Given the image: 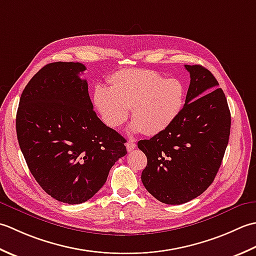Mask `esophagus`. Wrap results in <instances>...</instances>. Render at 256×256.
Here are the masks:
<instances>
[{
  "label": "esophagus",
  "mask_w": 256,
  "mask_h": 256,
  "mask_svg": "<svg viewBox=\"0 0 256 256\" xmlns=\"http://www.w3.org/2000/svg\"><path fill=\"white\" fill-rule=\"evenodd\" d=\"M126 148L128 152H130V151H132L136 148V144L132 142V140H129V142L126 144Z\"/></svg>",
  "instance_id": "1"
}]
</instances>
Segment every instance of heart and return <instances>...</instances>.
<instances>
[{"mask_svg":"<svg viewBox=\"0 0 256 256\" xmlns=\"http://www.w3.org/2000/svg\"><path fill=\"white\" fill-rule=\"evenodd\" d=\"M186 97V84L179 78L149 70H124L112 76L110 88L96 87L94 102L110 128L122 126L132 109V129L157 134L178 119Z\"/></svg>","mask_w":256,"mask_h":256,"instance_id":"1","label":"heart"}]
</instances>
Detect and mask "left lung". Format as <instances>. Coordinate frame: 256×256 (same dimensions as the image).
Wrapping results in <instances>:
<instances>
[{"label": "left lung", "mask_w": 256, "mask_h": 256, "mask_svg": "<svg viewBox=\"0 0 256 256\" xmlns=\"http://www.w3.org/2000/svg\"><path fill=\"white\" fill-rule=\"evenodd\" d=\"M184 67L191 80L184 110L169 128L138 142L148 160L142 184L166 204L189 202L208 189L230 137V109L216 77L201 65Z\"/></svg>", "instance_id": "8db88e82"}]
</instances>
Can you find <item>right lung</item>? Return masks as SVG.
Masks as SVG:
<instances>
[{
    "label": "right lung",
    "instance_id": "add662e5",
    "mask_svg": "<svg viewBox=\"0 0 256 256\" xmlns=\"http://www.w3.org/2000/svg\"><path fill=\"white\" fill-rule=\"evenodd\" d=\"M85 65L56 62L33 76L20 95L16 134L30 174L57 201L80 204L105 184L127 154L124 139L94 112Z\"/></svg>",
    "mask_w": 256,
    "mask_h": 256
}]
</instances>
